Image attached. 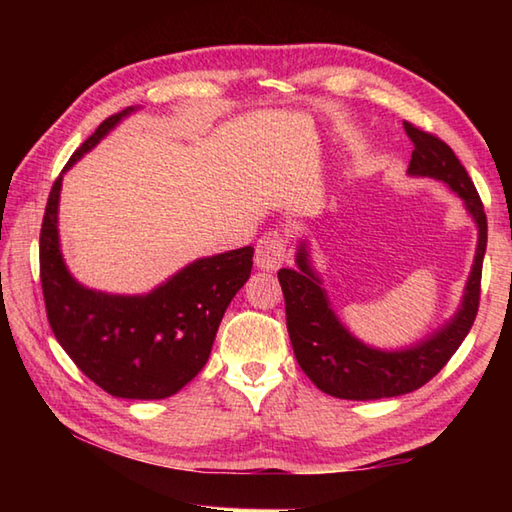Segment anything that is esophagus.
<instances>
[{
    "label": "esophagus",
    "mask_w": 512,
    "mask_h": 512,
    "mask_svg": "<svg viewBox=\"0 0 512 512\" xmlns=\"http://www.w3.org/2000/svg\"><path fill=\"white\" fill-rule=\"evenodd\" d=\"M284 262H286V239H284V235H279L277 231H268L257 242L255 266L259 270H266V273H273V270H279Z\"/></svg>",
    "instance_id": "esophagus-1"
}]
</instances>
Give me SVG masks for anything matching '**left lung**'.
<instances>
[{"instance_id":"1","label":"left lung","mask_w":512,"mask_h":512,"mask_svg":"<svg viewBox=\"0 0 512 512\" xmlns=\"http://www.w3.org/2000/svg\"><path fill=\"white\" fill-rule=\"evenodd\" d=\"M413 151L407 173L413 178H433L464 202L477 226V248L464 295L453 317L400 350H383L363 343L345 328L332 310L323 279L312 266L308 239L297 246V268H281L279 284L286 299V323L299 367L325 394L343 400H378L409 394L422 387L447 365L469 334L480 306L482 262L486 253V215L469 173L453 149L422 129L405 123Z\"/></svg>"}]
</instances>
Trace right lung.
Here are the masks:
<instances>
[{
	"label": "right lung",
	"instance_id": "add662e5",
	"mask_svg": "<svg viewBox=\"0 0 512 512\" xmlns=\"http://www.w3.org/2000/svg\"><path fill=\"white\" fill-rule=\"evenodd\" d=\"M136 110L103 121L52 184L39 239L41 288L54 336L92 383L116 398L160 400L178 394L209 361L228 303L250 277L255 248L195 259L145 295H112L72 277L59 239L63 173Z\"/></svg>",
	"mask_w": 512,
	"mask_h": 512
}]
</instances>
